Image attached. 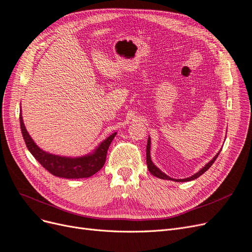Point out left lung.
<instances>
[{"label": "left lung", "mask_w": 252, "mask_h": 252, "mask_svg": "<svg viewBox=\"0 0 252 252\" xmlns=\"http://www.w3.org/2000/svg\"><path fill=\"white\" fill-rule=\"evenodd\" d=\"M220 152H221V151H219L218 154H217L215 157H214L213 159H212L208 164L204 165L198 172L194 173L193 175L189 176V178H187V179H172V178H170V176L167 175L166 173H164L163 171H161V170H160L159 168H158V167L153 163L152 158H151V137H148L147 145H146V164H147L148 171H150L154 176H157V178L162 179V180L174 181V182H190V181H193V180H195V179L199 178V176H200L201 174H203L204 172H206V171L210 168V167L213 165V163L215 162V160L217 159V157H218V155L220 154Z\"/></svg>", "instance_id": "obj_1"}]
</instances>
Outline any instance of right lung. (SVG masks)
<instances>
[{
  "label": "right lung",
  "instance_id": "obj_1",
  "mask_svg": "<svg viewBox=\"0 0 252 252\" xmlns=\"http://www.w3.org/2000/svg\"><path fill=\"white\" fill-rule=\"evenodd\" d=\"M20 124L24 140L32 156L50 173L64 179L90 178L99 171L106 162L108 148L117 134L113 133L110 135L88 155L82 157H63L45 152L34 142L25 126L22 110L20 113Z\"/></svg>",
  "mask_w": 252,
  "mask_h": 252
}]
</instances>
